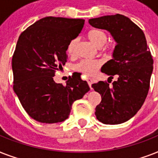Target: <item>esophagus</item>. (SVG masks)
<instances>
[{
	"mask_svg": "<svg viewBox=\"0 0 158 158\" xmlns=\"http://www.w3.org/2000/svg\"><path fill=\"white\" fill-rule=\"evenodd\" d=\"M87 82H88V84H89V87H90V89H93V88H92V84H93V79H92L91 78H88V79H87Z\"/></svg>",
	"mask_w": 158,
	"mask_h": 158,
	"instance_id": "obj_1",
	"label": "esophagus"
}]
</instances>
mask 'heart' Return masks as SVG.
Listing matches in <instances>:
<instances>
[{"mask_svg":"<svg viewBox=\"0 0 158 158\" xmlns=\"http://www.w3.org/2000/svg\"><path fill=\"white\" fill-rule=\"evenodd\" d=\"M87 38L97 48H101L104 52L111 49V46L106 44L107 41V35L104 30L99 28H94L89 30L87 33ZM77 39H72L69 41L67 46V52L70 56H74L76 52ZM102 65V62L97 60H83L75 65V69L77 71L83 73L85 75H94L96 74L98 68Z\"/></svg>","mask_w":158,"mask_h":158,"instance_id":"obj_1","label":"heart"}]
</instances>
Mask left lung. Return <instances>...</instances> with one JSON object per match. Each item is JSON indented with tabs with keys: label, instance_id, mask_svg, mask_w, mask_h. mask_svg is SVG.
I'll use <instances>...</instances> for the list:
<instances>
[{
	"label": "left lung",
	"instance_id": "obj_1",
	"mask_svg": "<svg viewBox=\"0 0 158 158\" xmlns=\"http://www.w3.org/2000/svg\"><path fill=\"white\" fill-rule=\"evenodd\" d=\"M93 27L110 32L116 42L113 59L102 67V72L117 80L112 86L104 81L92 87L102 96L95 109L100 122L117 125L127 121L138 112L149 90L153 59L143 30L125 15L116 14L90 19Z\"/></svg>",
	"mask_w": 158,
	"mask_h": 158
}]
</instances>
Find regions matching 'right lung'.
<instances>
[{"mask_svg":"<svg viewBox=\"0 0 158 158\" xmlns=\"http://www.w3.org/2000/svg\"><path fill=\"white\" fill-rule=\"evenodd\" d=\"M84 19L45 17L19 37L12 58L13 89L28 115L41 123H58L69 117L72 104L90 90L80 75L56 84L55 73L67 60V46L78 37Z\"/></svg>","mask_w":158,"mask_h":158,"instance_id":"obj_1","label":"right lung"}]
</instances>
